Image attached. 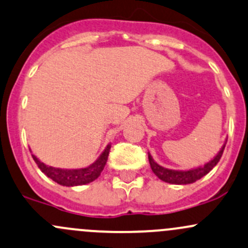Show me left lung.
<instances>
[{
	"mask_svg": "<svg viewBox=\"0 0 248 248\" xmlns=\"http://www.w3.org/2000/svg\"><path fill=\"white\" fill-rule=\"evenodd\" d=\"M226 142H227V140H226L225 144L222 145V147L220 148V151L216 153L215 157H213L209 161H207V163L203 164V165L197 166V168L189 169V170H172V169L164 168V166L159 165L157 161L153 159L150 152H148V160H150V165L153 173L163 182H166V183L170 184H177V186H184V184L195 183V182L202 178L203 176H205L208 172L212 171L214 166L218 163L220 158L222 157Z\"/></svg>",
	"mask_w": 248,
	"mask_h": 248,
	"instance_id": "8db88e82",
	"label": "left lung"
}]
</instances>
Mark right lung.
I'll return each instance as SVG.
<instances>
[{"label":"right lung","instance_id":"1","mask_svg":"<svg viewBox=\"0 0 248 248\" xmlns=\"http://www.w3.org/2000/svg\"><path fill=\"white\" fill-rule=\"evenodd\" d=\"M111 144H108L103 152L101 153L100 157L96 159L93 164H90L87 168L80 169H61V168H53V166H48L44 164L43 161L39 160L34 155H32L33 159L40 169L48 178L54 181L56 183L61 184L62 186H84V184L91 183L95 179L100 177L101 172L103 171L104 166H106L107 160H108L109 151H110ZM32 152V151H31Z\"/></svg>","mask_w":248,"mask_h":248}]
</instances>
